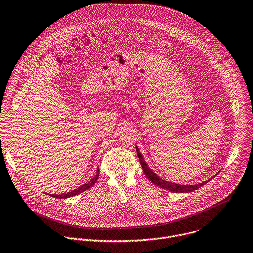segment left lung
I'll return each instance as SVG.
<instances>
[{
  "label": "left lung",
  "mask_w": 253,
  "mask_h": 253,
  "mask_svg": "<svg viewBox=\"0 0 253 253\" xmlns=\"http://www.w3.org/2000/svg\"><path fill=\"white\" fill-rule=\"evenodd\" d=\"M136 149V153H137V156H138V159H139V162H141V165H142V168H143V171L145 173V175L147 176V178L153 183L155 184L156 186L160 187V188H163V189H166L168 191H171V192H175V193H189V192H193L195 190L199 189L200 187H202L203 185H205L206 183H208L210 180H212V178H214L215 176H213L212 178L206 180V181H203L202 183H199V184H195V185H183V184H178V183H173V182H169V181H166L164 179H162L161 177H159L156 173H154L152 171L151 168L148 166L147 162L145 161L142 153L139 152V149L138 147L136 146L135 147Z\"/></svg>",
  "instance_id": "1"
}]
</instances>
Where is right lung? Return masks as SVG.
<instances>
[{
	"instance_id": "1",
	"label": "right lung",
	"mask_w": 253,
	"mask_h": 253,
	"mask_svg": "<svg viewBox=\"0 0 253 253\" xmlns=\"http://www.w3.org/2000/svg\"><path fill=\"white\" fill-rule=\"evenodd\" d=\"M98 177H99V169L97 168L96 169V174L94 175V177L91 178L90 181L84 183L82 185H80L78 188L68 192V193H63V194H59V195H56V194H51L52 197H55V198H58V199H66V198H69V197H73V196H76L84 191L88 190L90 187H92L98 180Z\"/></svg>"
}]
</instances>
